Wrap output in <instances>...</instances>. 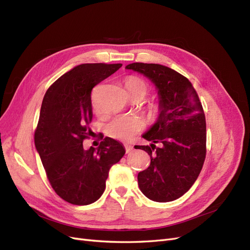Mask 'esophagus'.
Here are the masks:
<instances>
[{
	"mask_svg": "<svg viewBox=\"0 0 250 250\" xmlns=\"http://www.w3.org/2000/svg\"><path fill=\"white\" fill-rule=\"evenodd\" d=\"M125 150H126V153H130L133 150V146L132 145H125Z\"/></svg>",
	"mask_w": 250,
	"mask_h": 250,
	"instance_id": "1",
	"label": "esophagus"
}]
</instances>
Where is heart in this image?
I'll return each instance as SVG.
<instances>
[{"mask_svg": "<svg viewBox=\"0 0 250 250\" xmlns=\"http://www.w3.org/2000/svg\"><path fill=\"white\" fill-rule=\"evenodd\" d=\"M125 87L129 94L141 93L143 96L147 94L148 85L143 80L137 77H129L125 82ZM144 127L143 119L139 116L126 115L118 116L106 125V133L117 140L129 141L140 132Z\"/></svg>", "mask_w": 250, "mask_h": 250, "instance_id": "b5f03b06", "label": "heart"}]
</instances>
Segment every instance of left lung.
I'll use <instances>...</instances> for the list:
<instances>
[{
	"instance_id": "1",
	"label": "left lung",
	"mask_w": 250,
	"mask_h": 250,
	"mask_svg": "<svg viewBox=\"0 0 250 250\" xmlns=\"http://www.w3.org/2000/svg\"><path fill=\"white\" fill-rule=\"evenodd\" d=\"M126 69L143 74L158 93V117L139 146L150 155L137 181L148 199L166 203L179 199L199 177L206 157V118L193 85L185 76L159 64L132 63ZM155 143H159L156 147Z\"/></svg>"
}]
</instances>
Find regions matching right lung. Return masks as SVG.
<instances>
[{"mask_svg":"<svg viewBox=\"0 0 250 250\" xmlns=\"http://www.w3.org/2000/svg\"><path fill=\"white\" fill-rule=\"evenodd\" d=\"M122 64H81L50 85L42 101L35 147L57 194L73 205L96 202L105 189L110 167L124 146L105 137L98 148L84 150L92 121L91 91Z\"/></svg>","mask_w":250,"mask_h":250,"instance_id":"add662e5","label":"right lung"}]
</instances>
